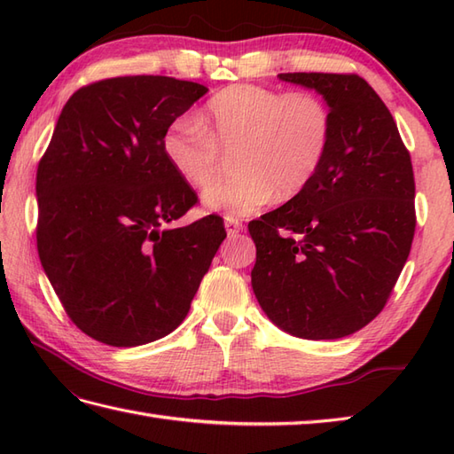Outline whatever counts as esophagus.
I'll return each mask as SVG.
<instances>
[{"mask_svg":"<svg viewBox=\"0 0 454 454\" xmlns=\"http://www.w3.org/2000/svg\"><path fill=\"white\" fill-rule=\"evenodd\" d=\"M224 224H226V232H228V236H236V234H239V232H242V230H244V224H242V222H239L238 218H232V216H226Z\"/></svg>","mask_w":454,"mask_h":454,"instance_id":"esophagus-1","label":"esophagus"}]
</instances>
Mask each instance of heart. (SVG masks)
I'll return each instance as SVG.
<instances>
[{
    "label": "heart",
    "mask_w": 454,
    "mask_h": 454,
    "mask_svg": "<svg viewBox=\"0 0 454 454\" xmlns=\"http://www.w3.org/2000/svg\"><path fill=\"white\" fill-rule=\"evenodd\" d=\"M332 137L333 114L316 93L236 83L212 95L195 121L173 122L163 153L187 185L202 189L218 177L222 152L238 148L239 173L207 189L202 202L228 216H246L275 195H301L324 166Z\"/></svg>",
    "instance_id": "obj_1"
}]
</instances>
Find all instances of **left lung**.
Masks as SVG:
<instances>
[{
    "mask_svg": "<svg viewBox=\"0 0 454 454\" xmlns=\"http://www.w3.org/2000/svg\"><path fill=\"white\" fill-rule=\"evenodd\" d=\"M278 80L324 95L332 146L316 179L247 224L252 286L281 330L340 340L387 306L416 232V181L396 122L356 74L294 72Z\"/></svg>",
    "mask_w": 454,
    "mask_h": 454,
    "instance_id": "8db88e82",
    "label": "left lung"
}]
</instances>
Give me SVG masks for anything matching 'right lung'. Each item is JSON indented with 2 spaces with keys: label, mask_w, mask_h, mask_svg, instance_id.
Here are the masks:
<instances>
[{
  "label": "right lung",
  "mask_w": 454,
  "mask_h": 454,
  "mask_svg": "<svg viewBox=\"0 0 454 454\" xmlns=\"http://www.w3.org/2000/svg\"><path fill=\"white\" fill-rule=\"evenodd\" d=\"M208 90L168 75L83 85L36 169V249L67 317L95 341L134 347L185 320L222 239L208 215L166 228L199 202L163 137Z\"/></svg>",
  "instance_id": "add662e5"
}]
</instances>
